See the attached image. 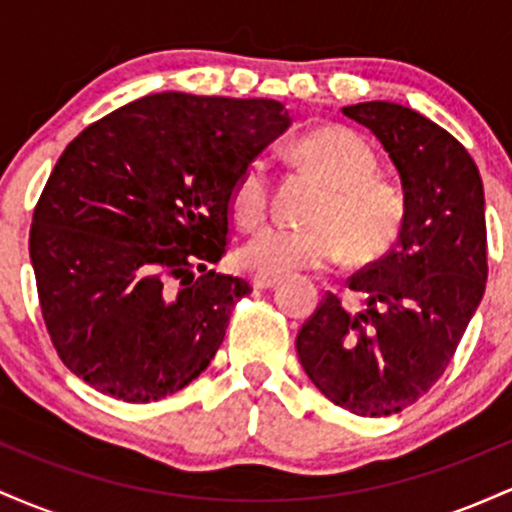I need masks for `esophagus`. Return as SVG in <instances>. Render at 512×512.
<instances>
[{"label": "esophagus", "mask_w": 512, "mask_h": 512, "mask_svg": "<svg viewBox=\"0 0 512 512\" xmlns=\"http://www.w3.org/2000/svg\"><path fill=\"white\" fill-rule=\"evenodd\" d=\"M276 284H279V276H274V274H255V276H252V286H255V289H260V291L272 289V286H276Z\"/></svg>", "instance_id": "1"}]
</instances>
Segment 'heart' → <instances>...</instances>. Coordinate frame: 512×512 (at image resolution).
<instances>
[{
  "label": "heart",
  "mask_w": 512,
  "mask_h": 512,
  "mask_svg": "<svg viewBox=\"0 0 512 512\" xmlns=\"http://www.w3.org/2000/svg\"><path fill=\"white\" fill-rule=\"evenodd\" d=\"M305 168L330 185V195L305 231L269 226L240 248V262L260 274L330 269L342 260L370 262L390 250L404 223V195L392 182L375 178L378 158L361 134L349 127H322L296 146ZM274 197L269 158L255 156L233 187V216L243 228L267 219Z\"/></svg>",
  "instance_id": "1"
}]
</instances>
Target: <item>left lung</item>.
<instances>
[{
  "label": "left lung",
  "mask_w": 512,
  "mask_h": 512,
  "mask_svg": "<svg viewBox=\"0 0 512 512\" xmlns=\"http://www.w3.org/2000/svg\"><path fill=\"white\" fill-rule=\"evenodd\" d=\"M342 113L368 127L397 166L404 223L395 248L346 281L366 308L349 313L327 291L296 351L337 407L390 416L438 383L484 296V185L467 149L416 110L370 101Z\"/></svg>",
  "instance_id": "obj_1"
}]
</instances>
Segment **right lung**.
Segmentation results:
<instances>
[{
  "instance_id": "add662e5",
  "label": "right lung",
  "mask_w": 512,
  "mask_h": 512,
  "mask_svg": "<svg viewBox=\"0 0 512 512\" xmlns=\"http://www.w3.org/2000/svg\"><path fill=\"white\" fill-rule=\"evenodd\" d=\"M291 125L269 98L154 93L88 125L33 211L31 262L57 356L103 395L190 385L252 286L226 255L238 175Z\"/></svg>"
}]
</instances>
